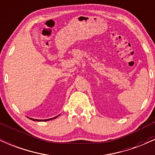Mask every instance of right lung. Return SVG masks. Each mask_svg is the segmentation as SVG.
<instances>
[{"mask_svg":"<svg viewBox=\"0 0 155 155\" xmlns=\"http://www.w3.org/2000/svg\"><path fill=\"white\" fill-rule=\"evenodd\" d=\"M58 116H59V115H58ZM58 116H57V117H53V118L48 119V120H36V119H32V118H29V117H28V118H29L30 120H33V121H38V122H40V121H42V122H43V121H49V120H54V119L57 118V117H58Z\"/></svg>","mask_w":155,"mask_h":155,"instance_id":"right-lung-1","label":"right lung"}]
</instances>
